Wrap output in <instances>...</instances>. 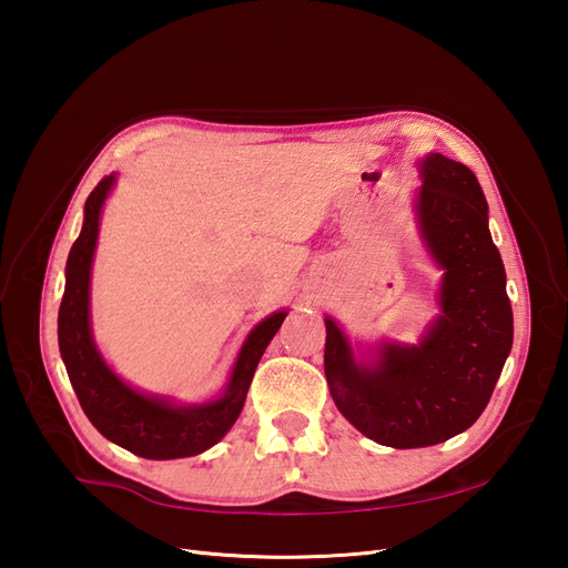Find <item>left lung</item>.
Here are the masks:
<instances>
[{"mask_svg":"<svg viewBox=\"0 0 568 568\" xmlns=\"http://www.w3.org/2000/svg\"><path fill=\"white\" fill-rule=\"evenodd\" d=\"M415 215L443 270L440 315L412 346L384 341L372 363L324 317V374L338 412L357 432L409 450L448 440L486 409L511 351L514 320L488 203L476 175L443 153L419 163Z\"/></svg>","mask_w":568,"mask_h":568,"instance_id":"left-lung-1","label":"left lung"}]
</instances>
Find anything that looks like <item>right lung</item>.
<instances>
[{"label":"right lung","instance_id":"1","mask_svg":"<svg viewBox=\"0 0 568 568\" xmlns=\"http://www.w3.org/2000/svg\"><path fill=\"white\" fill-rule=\"evenodd\" d=\"M113 182L115 175L104 178L84 201L82 232L65 263V291L59 307V351L84 415L101 436L146 459L192 457L213 448L242 415L253 372L286 313H272L248 334L227 388L217 400L175 405L168 398L130 388L99 355L90 326L92 257L101 205Z\"/></svg>","mask_w":568,"mask_h":568}]
</instances>
